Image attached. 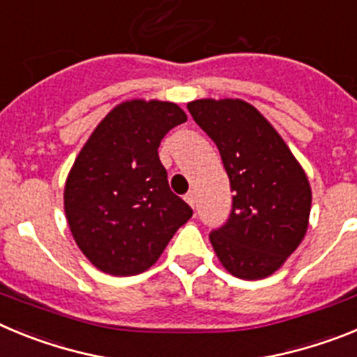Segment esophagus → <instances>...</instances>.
Returning <instances> with one entry per match:
<instances>
[{
    "instance_id": "1",
    "label": "esophagus",
    "mask_w": 357,
    "mask_h": 357,
    "mask_svg": "<svg viewBox=\"0 0 357 357\" xmlns=\"http://www.w3.org/2000/svg\"><path fill=\"white\" fill-rule=\"evenodd\" d=\"M184 198H185V202H188L189 206H191L195 209V204H197V197H195V191H189V193L185 195Z\"/></svg>"
}]
</instances>
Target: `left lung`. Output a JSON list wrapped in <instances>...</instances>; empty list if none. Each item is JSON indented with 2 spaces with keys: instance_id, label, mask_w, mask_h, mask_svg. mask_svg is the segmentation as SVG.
<instances>
[{
  "instance_id": "1",
  "label": "left lung",
  "mask_w": 357,
  "mask_h": 357,
  "mask_svg": "<svg viewBox=\"0 0 357 357\" xmlns=\"http://www.w3.org/2000/svg\"><path fill=\"white\" fill-rule=\"evenodd\" d=\"M198 127L220 150L229 175L232 209L209 239L232 275H272L304 239L311 188L301 164L275 128L241 100L188 103Z\"/></svg>"
}]
</instances>
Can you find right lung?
I'll use <instances>...</instances> for the list:
<instances>
[{"label": "right lung", "instance_id": "1", "mask_svg": "<svg viewBox=\"0 0 357 357\" xmlns=\"http://www.w3.org/2000/svg\"><path fill=\"white\" fill-rule=\"evenodd\" d=\"M169 102L110 110L73 164L64 209L78 248L102 272L135 275L159 259L193 209L169 189L159 144L185 121Z\"/></svg>", "mask_w": 357, "mask_h": 357}]
</instances>
